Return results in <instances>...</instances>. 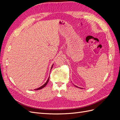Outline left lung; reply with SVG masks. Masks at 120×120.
Wrapping results in <instances>:
<instances>
[{"instance_id":"1","label":"left lung","mask_w":120,"mask_h":120,"mask_svg":"<svg viewBox=\"0 0 120 120\" xmlns=\"http://www.w3.org/2000/svg\"><path fill=\"white\" fill-rule=\"evenodd\" d=\"M74 86H75L76 87H77V88H79V87H78V86H75V85H74Z\"/></svg>"}]
</instances>
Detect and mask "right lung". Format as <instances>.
<instances>
[{
    "instance_id": "add662e5",
    "label": "right lung",
    "mask_w": 120,
    "mask_h": 120,
    "mask_svg": "<svg viewBox=\"0 0 120 120\" xmlns=\"http://www.w3.org/2000/svg\"><path fill=\"white\" fill-rule=\"evenodd\" d=\"M53 64L52 65V68H51V69L52 68V67H53ZM49 78H48V80H47V81L45 83L44 85H42V86H41V87H39V88H38V89H34V90H41V89H42V88H44V87L47 85V83H48V82H49Z\"/></svg>"
}]
</instances>
